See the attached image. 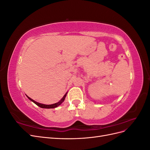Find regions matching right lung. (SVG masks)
<instances>
[{
    "instance_id": "right-lung-1",
    "label": "right lung",
    "mask_w": 150,
    "mask_h": 150,
    "mask_svg": "<svg viewBox=\"0 0 150 150\" xmlns=\"http://www.w3.org/2000/svg\"><path fill=\"white\" fill-rule=\"evenodd\" d=\"M67 92L64 94V96L62 97V98L61 99V100L59 101V102H57V103H54V104H42V103H38V102H36V101H35L34 100H33V99H31L30 98H29L28 96H27V97L28 98V99H29V100H30L31 101H33L34 103H35L36 105H38V106H39L40 108H47V109H51V108H56V107H57V106H59V105H61V104L64 102V99H65V98L66 97V95H67Z\"/></svg>"
}]
</instances>
